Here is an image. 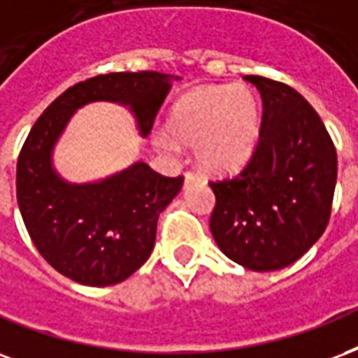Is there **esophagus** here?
<instances>
[{"instance_id": "esophagus-1", "label": "esophagus", "mask_w": 358, "mask_h": 358, "mask_svg": "<svg viewBox=\"0 0 358 358\" xmlns=\"http://www.w3.org/2000/svg\"><path fill=\"white\" fill-rule=\"evenodd\" d=\"M196 179H198V176L194 173V171H187V173H185V181H187V182L196 181Z\"/></svg>"}]
</instances>
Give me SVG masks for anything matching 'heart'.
<instances>
[{
	"label": "heart",
	"mask_w": 358,
	"mask_h": 358,
	"mask_svg": "<svg viewBox=\"0 0 358 358\" xmlns=\"http://www.w3.org/2000/svg\"><path fill=\"white\" fill-rule=\"evenodd\" d=\"M259 137V106L246 85H206L189 91L173 106L169 133H154L164 152L177 143L194 147L196 160L210 171H233L252 156Z\"/></svg>",
	"instance_id": "obj_1"
}]
</instances>
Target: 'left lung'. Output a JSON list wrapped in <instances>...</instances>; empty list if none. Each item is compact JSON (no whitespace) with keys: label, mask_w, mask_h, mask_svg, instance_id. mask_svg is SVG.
Wrapping results in <instances>:
<instances>
[{"label":"left lung","mask_w":358,"mask_h":358,"mask_svg":"<svg viewBox=\"0 0 358 358\" xmlns=\"http://www.w3.org/2000/svg\"><path fill=\"white\" fill-rule=\"evenodd\" d=\"M262 93L259 141L236 177L211 181L210 229L219 250L250 271L297 262L330 221L338 156L322 120L296 90L244 76Z\"/></svg>","instance_id":"left-lung-1"}]
</instances>
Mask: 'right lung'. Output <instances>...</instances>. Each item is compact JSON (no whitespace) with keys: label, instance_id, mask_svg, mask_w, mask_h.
<instances>
[{"label":"right lung","instance_id":"obj_1","mask_svg":"<svg viewBox=\"0 0 358 358\" xmlns=\"http://www.w3.org/2000/svg\"><path fill=\"white\" fill-rule=\"evenodd\" d=\"M177 76L112 72L69 87L28 133L17 162V200L41 257L85 286L118 284L152 254L158 215L182 187V177L156 173L135 162L99 182L72 185L51 164L55 143L78 108L93 101L129 106L143 137L152 129Z\"/></svg>","mask_w":358,"mask_h":358}]
</instances>
